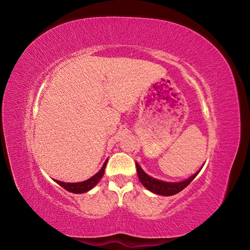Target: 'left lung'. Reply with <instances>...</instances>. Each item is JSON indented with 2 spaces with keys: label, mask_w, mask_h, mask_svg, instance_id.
<instances>
[{
  "label": "left lung",
  "mask_w": 250,
  "mask_h": 250,
  "mask_svg": "<svg viewBox=\"0 0 250 250\" xmlns=\"http://www.w3.org/2000/svg\"><path fill=\"white\" fill-rule=\"evenodd\" d=\"M135 167H137L138 171V175L140 178V181L144 187L147 188L149 191L153 192L158 195H164V196H172L179 193L180 191H183L185 188H187L188 185L192 183V180L197 176V173H195L193 176L190 178H188L184 181H180V183H166V181L162 180H157L154 179L151 176L147 175V174L142 170V168L138 164H135Z\"/></svg>",
  "instance_id": "8db88e82"
}]
</instances>
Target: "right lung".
<instances>
[{"label":"right lung","instance_id":"right-lung-1","mask_svg":"<svg viewBox=\"0 0 250 250\" xmlns=\"http://www.w3.org/2000/svg\"><path fill=\"white\" fill-rule=\"evenodd\" d=\"M106 164H107V160H106V162L104 163V165L102 166V168L99 172L95 174L93 177L88 178L87 180L82 181V183H72V184H70V183H63V181H59V180H55V181L60 187H62L64 190L69 191V192H72V193H75V194L85 193V192L89 191L90 188H93L98 183H99L100 179L103 176V174H104V170H105V167H106Z\"/></svg>","mask_w":250,"mask_h":250}]
</instances>
